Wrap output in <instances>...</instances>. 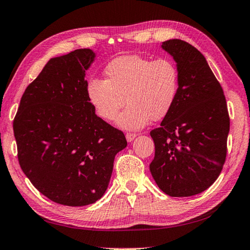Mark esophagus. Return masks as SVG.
<instances>
[{"label":"esophagus","mask_w":250,"mask_h":250,"mask_svg":"<svg viewBox=\"0 0 250 250\" xmlns=\"http://www.w3.org/2000/svg\"><path fill=\"white\" fill-rule=\"evenodd\" d=\"M136 136H137V134H136V133H127L126 134V139H127V141H129V143H130V141H133L135 139Z\"/></svg>","instance_id":"1"}]
</instances>
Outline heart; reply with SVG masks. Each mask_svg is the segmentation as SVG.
Listing matches in <instances>:
<instances>
[{
	"mask_svg": "<svg viewBox=\"0 0 250 250\" xmlns=\"http://www.w3.org/2000/svg\"><path fill=\"white\" fill-rule=\"evenodd\" d=\"M107 79L92 78L87 95L97 114L113 121L127 102L117 124L125 129H140L150 121L166 117L175 105L180 73L172 60H151L141 55H124L105 66Z\"/></svg>",
	"mask_w": 250,
	"mask_h": 250,
	"instance_id": "b5f03b06",
	"label": "heart"
}]
</instances>
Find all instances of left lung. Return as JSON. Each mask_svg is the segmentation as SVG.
<instances>
[{
    "label": "left lung",
    "mask_w": 250,
    "mask_h": 250,
    "mask_svg": "<svg viewBox=\"0 0 250 250\" xmlns=\"http://www.w3.org/2000/svg\"><path fill=\"white\" fill-rule=\"evenodd\" d=\"M162 48L177 63L180 89L172 111L150 131L154 158L150 172L171 197H189L209 188L227 159L229 115L218 79L194 45L180 39Z\"/></svg>",
    "instance_id": "1"
}]
</instances>
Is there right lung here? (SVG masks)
Returning <instances> with one entry per match:
<instances>
[{
  "label": "right lung",
  "mask_w": 250,
  "mask_h": 250,
  "mask_svg": "<svg viewBox=\"0 0 250 250\" xmlns=\"http://www.w3.org/2000/svg\"><path fill=\"white\" fill-rule=\"evenodd\" d=\"M95 53L78 49L51 59L28 84L13 122L20 166L42 195L81 207L104 194L122 130L96 115L84 72Z\"/></svg>",
  "instance_id": "add662e5"
}]
</instances>
